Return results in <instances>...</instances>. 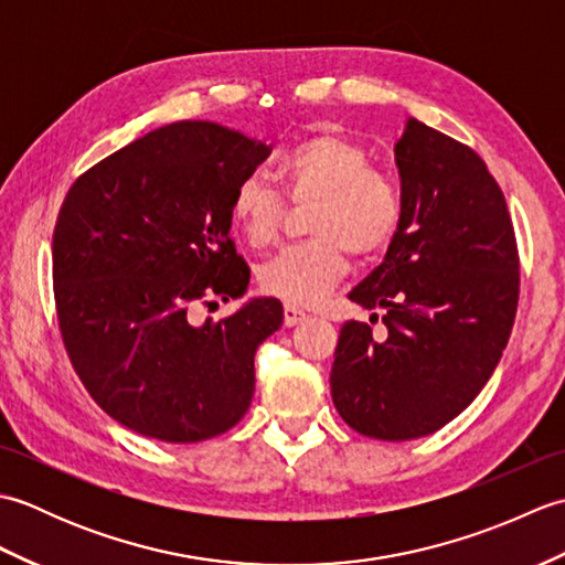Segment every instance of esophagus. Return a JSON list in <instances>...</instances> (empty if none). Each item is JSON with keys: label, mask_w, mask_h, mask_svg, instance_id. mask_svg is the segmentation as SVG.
<instances>
[{"label": "esophagus", "mask_w": 565, "mask_h": 565, "mask_svg": "<svg viewBox=\"0 0 565 565\" xmlns=\"http://www.w3.org/2000/svg\"><path fill=\"white\" fill-rule=\"evenodd\" d=\"M306 318H308L306 310L296 308V306H291V303L284 306V326H286V328H294V326H298V322H303Z\"/></svg>", "instance_id": "1"}]
</instances>
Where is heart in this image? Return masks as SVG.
<instances>
[{
    "instance_id": "b5f03b06",
    "label": "heart",
    "mask_w": 565,
    "mask_h": 565,
    "mask_svg": "<svg viewBox=\"0 0 565 565\" xmlns=\"http://www.w3.org/2000/svg\"><path fill=\"white\" fill-rule=\"evenodd\" d=\"M369 152L340 134H316L284 154L279 177L294 203H310L306 243L286 245L259 264L264 294L291 306H316L347 271V249L374 257L401 227L403 201L393 179L369 167ZM286 201L267 179L247 174L231 199V225L249 247L279 235Z\"/></svg>"
}]
</instances>
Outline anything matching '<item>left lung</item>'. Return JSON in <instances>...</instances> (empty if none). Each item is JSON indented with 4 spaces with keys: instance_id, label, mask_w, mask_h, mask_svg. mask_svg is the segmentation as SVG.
I'll use <instances>...</instances> for the list:
<instances>
[{
    "instance_id": "1",
    "label": "left lung",
    "mask_w": 565,
    "mask_h": 565,
    "mask_svg": "<svg viewBox=\"0 0 565 565\" xmlns=\"http://www.w3.org/2000/svg\"><path fill=\"white\" fill-rule=\"evenodd\" d=\"M395 164L401 227L350 291V301L386 310V330L347 320L330 371L344 423L383 441L431 435L471 405L505 350L520 298L518 239L486 162L407 118Z\"/></svg>"
}]
</instances>
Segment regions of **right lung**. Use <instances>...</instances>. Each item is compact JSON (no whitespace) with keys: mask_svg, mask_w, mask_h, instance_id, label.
Instances as JSON below:
<instances>
[{"mask_svg":"<svg viewBox=\"0 0 565 565\" xmlns=\"http://www.w3.org/2000/svg\"><path fill=\"white\" fill-rule=\"evenodd\" d=\"M269 152L225 126L179 121L94 164L60 206L53 291L67 356L102 411L142 437L203 441L247 413L255 352L281 328V303L252 298L203 326L189 310L247 291L231 199Z\"/></svg>","mask_w":565,"mask_h":565,"instance_id":"add662e5","label":"right lung"}]
</instances>
